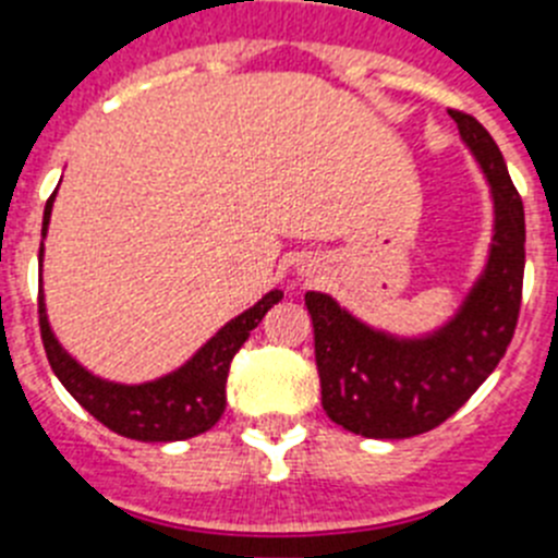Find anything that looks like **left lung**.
Instances as JSON below:
<instances>
[{"label": "left lung", "instance_id": "1", "mask_svg": "<svg viewBox=\"0 0 558 558\" xmlns=\"http://www.w3.org/2000/svg\"><path fill=\"white\" fill-rule=\"evenodd\" d=\"M495 195V243L461 313L422 340L374 332L324 293H307L322 405L343 430L366 438H411L452 416L483 386L514 338L525 274V211L489 131L450 108Z\"/></svg>", "mask_w": 558, "mask_h": 558}]
</instances>
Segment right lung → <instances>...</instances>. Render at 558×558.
<instances>
[{
    "label": "right lung",
    "mask_w": 558,
    "mask_h": 558,
    "mask_svg": "<svg viewBox=\"0 0 558 558\" xmlns=\"http://www.w3.org/2000/svg\"><path fill=\"white\" fill-rule=\"evenodd\" d=\"M52 201L56 192L49 195L44 209V234H47ZM282 290H270L268 295H263V302H256L243 315H236L234 322L226 324L186 366L145 386H117L92 377L86 368L77 366L58 347L56 335L49 332L41 293H38V327L56 377L108 430L133 441H184L218 425L226 411V379H229L231 360L248 340L251 329L263 322L265 313L276 302H282Z\"/></svg>",
    "instance_id": "right-lung-1"
}]
</instances>
